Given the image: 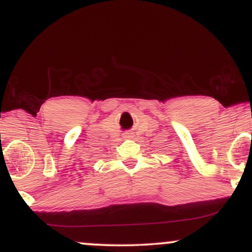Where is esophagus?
<instances>
[{"label":"esophagus","instance_id":"34e87169","mask_svg":"<svg viewBox=\"0 0 252 252\" xmlns=\"http://www.w3.org/2000/svg\"><path fill=\"white\" fill-rule=\"evenodd\" d=\"M126 137H129V136H126Z\"/></svg>","mask_w":252,"mask_h":252}]
</instances>
